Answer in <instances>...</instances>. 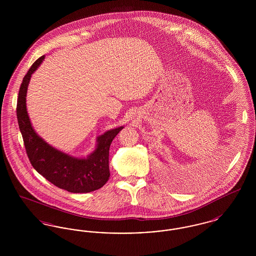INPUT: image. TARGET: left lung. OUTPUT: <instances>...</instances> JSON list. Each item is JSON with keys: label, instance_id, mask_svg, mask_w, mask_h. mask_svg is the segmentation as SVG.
I'll list each match as a JSON object with an SVG mask.
<instances>
[{"label": "left lung", "instance_id": "8db88e82", "mask_svg": "<svg viewBox=\"0 0 256 256\" xmlns=\"http://www.w3.org/2000/svg\"><path fill=\"white\" fill-rule=\"evenodd\" d=\"M160 161H162V162H163V161H164V160H163V159H162V158H160Z\"/></svg>", "mask_w": 256, "mask_h": 256}]
</instances>
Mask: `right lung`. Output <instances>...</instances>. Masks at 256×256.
<instances>
[{"label": "right lung", "mask_w": 256, "mask_h": 256, "mask_svg": "<svg viewBox=\"0 0 256 256\" xmlns=\"http://www.w3.org/2000/svg\"><path fill=\"white\" fill-rule=\"evenodd\" d=\"M45 58H39L24 76L17 100V120L24 148L32 167L50 182L70 193H89L102 187L110 178V146L124 126L106 130L96 138L87 156H74L50 146L34 130L26 110V92L32 74Z\"/></svg>", "instance_id": "add662e5"}]
</instances>
